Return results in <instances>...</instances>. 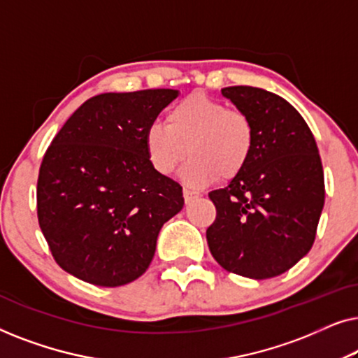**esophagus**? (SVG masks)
Wrapping results in <instances>:
<instances>
[{"label":"esophagus","mask_w":358,"mask_h":358,"mask_svg":"<svg viewBox=\"0 0 358 358\" xmlns=\"http://www.w3.org/2000/svg\"><path fill=\"white\" fill-rule=\"evenodd\" d=\"M184 200L185 202H194L195 199H199L200 197V194L199 192H195V190H190V189H184Z\"/></svg>","instance_id":"34e87169"}]
</instances>
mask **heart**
Instances as JSON below:
<instances>
[{
  "instance_id": "b5f03b06",
  "label": "heart",
  "mask_w": 358,
  "mask_h": 358,
  "mask_svg": "<svg viewBox=\"0 0 358 358\" xmlns=\"http://www.w3.org/2000/svg\"><path fill=\"white\" fill-rule=\"evenodd\" d=\"M150 164L161 176L182 169L185 184L200 187L222 176L233 180L243 174L254 151V125L244 112L194 92L171 107L166 125L151 124L145 131Z\"/></svg>"
}]
</instances>
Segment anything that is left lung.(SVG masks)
I'll use <instances>...</instances> for the list:
<instances>
[{"label":"left lung","mask_w":358,"mask_h":358,"mask_svg":"<svg viewBox=\"0 0 358 358\" xmlns=\"http://www.w3.org/2000/svg\"><path fill=\"white\" fill-rule=\"evenodd\" d=\"M222 94L254 125V151L241 176L208 197L217 218L210 252L238 275L277 277L305 257L324 207V173L315 136L290 102L252 86Z\"/></svg>","instance_id":"8db88e82"}]
</instances>
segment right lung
<instances>
[{
  "instance_id": "1",
  "label": "right lung",
  "mask_w": 358,
  "mask_h": 358,
  "mask_svg": "<svg viewBox=\"0 0 358 358\" xmlns=\"http://www.w3.org/2000/svg\"><path fill=\"white\" fill-rule=\"evenodd\" d=\"M178 90L104 92L73 112L48 146L37 217L58 266L80 280L119 287L143 275L182 187L150 164L145 131Z\"/></svg>"
}]
</instances>
